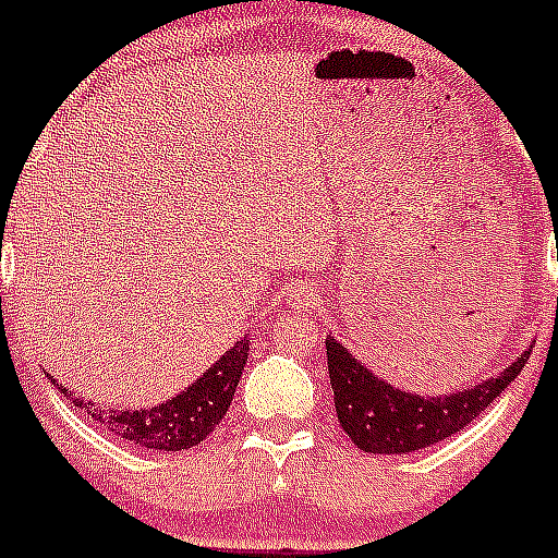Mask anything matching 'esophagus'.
<instances>
[{
  "label": "esophagus",
  "mask_w": 558,
  "mask_h": 558,
  "mask_svg": "<svg viewBox=\"0 0 558 558\" xmlns=\"http://www.w3.org/2000/svg\"><path fill=\"white\" fill-rule=\"evenodd\" d=\"M289 305L294 311H314L319 305V291L314 286H296L289 294Z\"/></svg>",
  "instance_id": "1"
}]
</instances>
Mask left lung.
Masks as SVG:
<instances>
[{
    "label": "left lung",
    "instance_id": "1",
    "mask_svg": "<svg viewBox=\"0 0 558 558\" xmlns=\"http://www.w3.org/2000/svg\"><path fill=\"white\" fill-rule=\"evenodd\" d=\"M525 350L507 372L487 383L471 385L451 397H418L383 383L366 366L347 352V347L327 341V368H330L332 399L338 424L352 444L372 454H410L435 446L465 429L476 415L490 408L493 399L512 383L529 361Z\"/></svg>",
    "mask_w": 558,
    "mask_h": 558
}]
</instances>
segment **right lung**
<instances>
[{
    "label": "right lung",
    "mask_w": 558,
    "mask_h": 558,
    "mask_svg": "<svg viewBox=\"0 0 558 558\" xmlns=\"http://www.w3.org/2000/svg\"><path fill=\"white\" fill-rule=\"evenodd\" d=\"M247 341H236L233 350H228L195 385L181 390L170 402L156 404L150 410H132V413L129 410H104L101 404L87 402L62 385L60 390L65 393V399H71V404L85 410L87 418L129 444L156 451H184L206 440V435H211L222 415L228 413L233 390H236L242 368L247 363Z\"/></svg>",
    "instance_id": "add662e5"
}]
</instances>
